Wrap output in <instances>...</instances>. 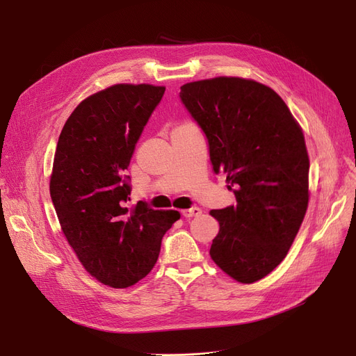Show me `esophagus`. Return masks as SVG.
I'll return each mask as SVG.
<instances>
[{
	"label": "esophagus",
	"instance_id": "34e87169",
	"mask_svg": "<svg viewBox=\"0 0 356 356\" xmlns=\"http://www.w3.org/2000/svg\"><path fill=\"white\" fill-rule=\"evenodd\" d=\"M202 213V211L199 209V208H191V209H183L181 211V215L184 216V218H193V216H199Z\"/></svg>",
	"mask_w": 356,
	"mask_h": 356
}]
</instances>
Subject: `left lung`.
Segmentation results:
<instances>
[{
    "label": "left lung",
    "mask_w": 356,
    "mask_h": 356,
    "mask_svg": "<svg viewBox=\"0 0 356 356\" xmlns=\"http://www.w3.org/2000/svg\"><path fill=\"white\" fill-rule=\"evenodd\" d=\"M180 99L208 138L213 172L236 204L213 209L211 257L239 283L270 274L287 255L309 203V156L300 125L277 93L255 81L186 83Z\"/></svg>",
    "instance_id": "left-lung-1"
}]
</instances>
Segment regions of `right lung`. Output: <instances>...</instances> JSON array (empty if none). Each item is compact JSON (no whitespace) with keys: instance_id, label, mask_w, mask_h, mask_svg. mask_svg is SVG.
Segmentation results:
<instances>
[{"instance_id":"obj_1","label":"right lung","mask_w":356,"mask_h":356,"mask_svg":"<svg viewBox=\"0 0 356 356\" xmlns=\"http://www.w3.org/2000/svg\"><path fill=\"white\" fill-rule=\"evenodd\" d=\"M164 86L120 83L93 93L67 118L53 160L50 196L69 245L101 283L125 289L144 278L180 218L143 200L127 208L125 170Z\"/></svg>"}]
</instances>
